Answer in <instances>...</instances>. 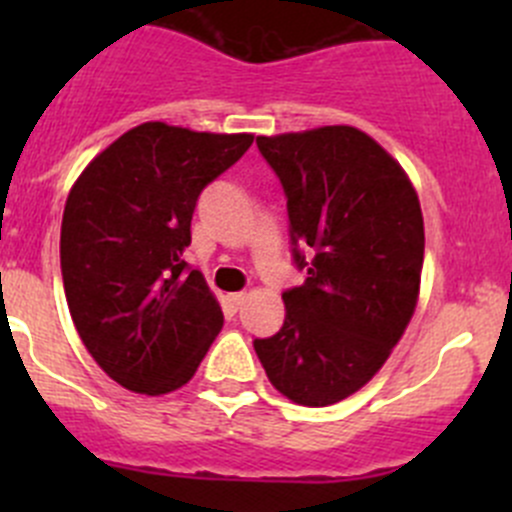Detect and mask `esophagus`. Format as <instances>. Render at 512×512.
Wrapping results in <instances>:
<instances>
[{
  "label": "esophagus",
  "mask_w": 512,
  "mask_h": 512,
  "mask_svg": "<svg viewBox=\"0 0 512 512\" xmlns=\"http://www.w3.org/2000/svg\"><path fill=\"white\" fill-rule=\"evenodd\" d=\"M245 299H247L245 292H235V294H230V297H227V302L232 304V309H240Z\"/></svg>",
  "instance_id": "esophagus-1"
}]
</instances>
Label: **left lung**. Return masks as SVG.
<instances>
[{
  "label": "left lung",
  "instance_id": "left-lung-1",
  "mask_svg": "<svg viewBox=\"0 0 512 512\" xmlns=\"http://www.w3.org/2000/svg\"><path fill=\"white\" fill-rule=\"evenodd\" d=\"M287 198L292 262L285 324L255 352L280 394L329 406L389 359L416 309L423 267L418 195L374 138L352 126L257 138Z\"/></svg>",
  "mask_w": 512,
  "mask_h": 512
}]
</instances>
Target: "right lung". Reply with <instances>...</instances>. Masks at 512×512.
<instances>
[{"mask_svg": "<svg viewBox=\"0 0 512 512\" xmlns=\"http://www.w3.org/2000/svg\"><path fill=\"white\" fill-rule=\"evenodd\" d=\"M250 146V133L141 123L71 188L61 220L71 319L96 364L136 394L188 384L223 329L218 299L183 252L200 193Z\"/></svg>", "mask_w": 512, "mask_h": 512, "instance_id": "obj_1", "label": "right lung"}]
</instances>
